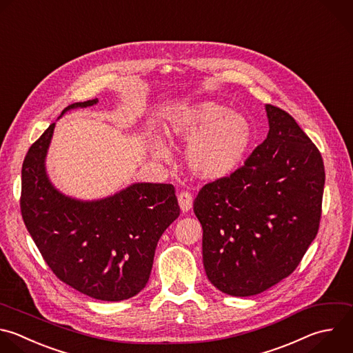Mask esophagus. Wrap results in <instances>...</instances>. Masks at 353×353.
Segmentation results:
<instances>
[{
  "label": "esophagus",
  "mask_w": 353,
  "mask_h": 353,
  "mask_svg": "<svg viewBox=\"0 0 353 353\" xmlns=\"http://www.w3.org/2000/svg\"><path fill=\"white\" fill-rule=\"evenodd\" d=\"M178 203H179V207L183 212H188L192 207H193V197L190 193L188 192H181L178 194Z\"/></svg>",
  "instance_id": "obj_1"
}]
</instances>
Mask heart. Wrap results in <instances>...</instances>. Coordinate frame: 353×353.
<instances>
[{
	"label": "heart",
	"instance_id": "1",
	"mask_svg": "<svg viewBox=\"0 0 353 353\" xmlns=\"http://www.w3.org/2000/svg\"><path fill=\"white\" fill-rule=\"evenodd\" d=\"M163 134L172 143H188V168L207 181L222 179L236 172L245 161L254 141L248 117L214 101L175 108L165 117ZM150 153L159 161L168 160V150L160 139L153 141Z\"/></svg>",
	"mask_w": 353,
	"mask_h": 353
}]
</instances>
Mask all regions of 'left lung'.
Masks as SVG:
<instances>
[{
  "label": "left lung",
  "instance_id": "left-lung-1",
  "mask_svg": "<svg viewBox=\"0 0 353 353\" xmlns=\"http://www.w3.org/2000/svg\"><path fill=\"white\" fill-rule=\"evenodd\" d=\"M265 110L266 139L229 178L203 186L193 203L207 277L233 296L259 294L291 274L321 215L320 152L287 112Z\"/></svg>",
  "mask_w": 353,
  "mask_h": 353
}]
</instances>
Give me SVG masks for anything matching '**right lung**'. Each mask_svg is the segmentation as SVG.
Segmentation results:
<instances>
[{
    "instance_id": "obj_1",
    "label": "right lung",
    "mask_w": 353,
    "mask_h": 353,
    "mask_svg": "<svg viewBox=\"0 0 353 353\" xmlns=\"http://www.w3.org/2000/svg\"><path fill=\"white\" fill-rule=\"evenodd\" d=\"M98 98L68 106L88 108ZM55 123L29 149L22 167L21 210L25 225L51 270L74 290L101 301H123L148 283L164 230L179 216L170 183H132L101 200L59 192L46 157Z\"/></svg>"
}]
</instances>
